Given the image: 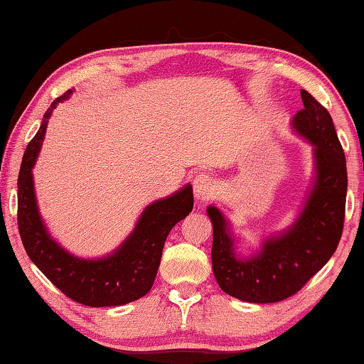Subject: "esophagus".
Here are the masks:
<instances>
[{"label": "esophagus", "instance_id": "1", "mask_svg": "<svg viewBox=\"0 0 364 364\" xmlns=\"http://www.w3.org/2000/svg\"><path fill=\"white\" fill-rule=\"evenodd\" d=\"M193 186H194V194H196L197 199L205 200L208 194H212V191H213L212 176L205 173V171H200V173H197L194 176Z\"/></svg>", "mask_w": 364, "mask_h": 364}]
</instances>
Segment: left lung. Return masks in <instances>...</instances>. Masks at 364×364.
<instances>
[{"mask_svg": "<svg viewBox=\"0 0 364 364\" xmlns=\"http://www.w3.org/2000/svg\"><path fill=\"white\" fill-rule=\"evenodd\" d=\"M292 128L313 146L315 180L292 226L273 234L250 257L236 252L225 215L210 205L212 268L221 291L250 304H273L297 294L321 269L341 241L347 199V164L334 122L308 91Z\"/></svg>", "mask_w": 364, "mask_h": 364, "instance_id": "obj_1", "label": "left lung"}]
</instances>
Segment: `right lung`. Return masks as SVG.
Masks as SVG:
<instances>
[{
  "mask_svg": "<svg viewBox=\"0 0 364 364\" xmlns=\"http://www.w3.org/2000/svg\"><path fill=\"white\" fill-rule=\"evenodd\" d=\"M72 93V90L65 91L49 106L40 130L23 152L17 180L21 239L30 260L69 299L96 308L125 305L151 291L168 232L193 210V186L186 184L165 199L147 205L130 236L107 257L80 258L60 247L49 236L38 212L32 168L45 139L49 117L58 104L69 100Z\"/></svg>",
  "mask_w": 364,
  "mask_h": 364,
  "instance_id": "1",
  "label": "right lung"
}]
</instances>
